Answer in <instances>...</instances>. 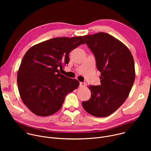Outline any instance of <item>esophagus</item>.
Returning <instances> with one entry per match:
<instances>
[{
    "label": "esophagus",
    "mask_w": 151,
    "mask_h": 151,
    "mask_svg": "<svg viewBox=\"0 0 151 151\" xmlns=\"http://www.w3.org/2000/svg\"><path fill=\"white\" fill-rule=\"evenodd\" d=\"M85 85H86V83L85 82H80L79 87H85Z\"/></svg>",
    "instance_id": "34e87169"
}]
</instances>
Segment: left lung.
Masks as SVG:
<instances>
[{
    "mask_svg": "<svg viewBox=\"0 0 151 151\" xmlns=\"http://www.w3.org/2000/svg\"><path fill=\"white\" fill-rule=\"evenodd\" d=\"M83 37L95 56L101 85L88 87L91 96L82 101V106L93 116L106 117L116 111L130 94L136 76L133 57L122 42L106 33Z\"/></svg>",
    "mask_w": 151,
    "mask_h": 151,
    "instance_id": "8db88e82",
    "label": "left lung"
}]
</instances>
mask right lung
Segmentation results:
<instances>
[{"instance_id": "add662e5", "label": "right lung", "mask_w": 151, "mask_h": 151, "mask_svg": "<svg viewBox=\"0 0 151 151\" xmlns=\"http://www.w3.org/2000/svg\"><path fill=\"white\" fill-rule=\"evenodd\" d=\"M85 44L82 36L59 37L35 45L26 52L17 72V85L21 100L34 114H55L66 95L79 87L78 80L60 70L69 63L70 51Z\"/></svg>"}]
</instances>
